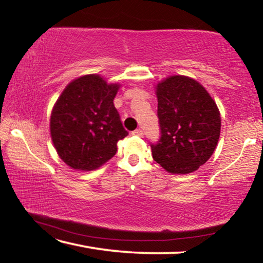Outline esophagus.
Here are the masks:
<instances>
[{
    "mask_svg": "<svg viewBox=\"0 0 263 263\" xmlns=\"http://www.w3.org/2000/svg\"><path fill=\"white\" fill-rule=\"evenodd\" d=\"M132 135L133 136H137V137H142V135H144V133H142L141 128H137V130H135V131L132 132Z\"/></svg>",
    "mask_w": 263,
    "mask_h": 263,
    "instance_id": "esophagus-1",
    "label": "esophagus"
}]
</instances>
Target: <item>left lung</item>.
<instances>
[{
  "label": "left lung",
  "instance_id": "left-lung-1",
  "mask_svg": "<svg viewBox=\"0 0 263 263\" xmlns=\"http://www.w3.org/2000/svg\"><path fill=\"white\" fill-rule=\"evenodd\" d=\"M160 139L154 161L172 174H189L205 163L220 136V114L202 84L174 75L157 86Z\"/></svg>",
  "mask_w": 263,
  "mask_h": 263
}]
</instances>
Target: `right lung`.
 Segmentation results:
<instances>
[{"label":"right lung","mask_w":263,"mask_h":263,"mask_svg":"<svg viewBox=\"0 0 263 263\" xmlns=\"http://www.w3.org/2000/svg\"><path fill=\"white\" fill-rule=\"evenodd\" d=\"M119 84L97 74L84 75L61 92L51 114L53 145L62 161L80 171L101 167L117 152L124 128L114 99Z\"/></svg>","instance_id":"add662e5"}]
</instances>
